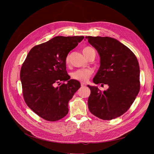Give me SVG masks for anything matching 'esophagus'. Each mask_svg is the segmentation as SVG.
I'll return each instance as SVG.
<instances>
[{
    "label": "esophagus",
    "instance_id": "34e87169",
    "mask_svg": "<svg viewBox=\"0 0 154 154\" xmlns=\"http://www.w3.org/2000/svg\"><path fill=\"white\" fill-rule=\"evenodd\" d=\"M81 86H82V87H85V86H86V84L85 83L82 82V83H81Z\"/></svg>",
    "mask_w": 154,
    "mask_h": 154
}]
</instances>
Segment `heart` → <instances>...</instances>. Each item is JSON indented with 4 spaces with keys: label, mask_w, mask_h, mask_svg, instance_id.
<instances>
[{
    "label": "heart",
    "mask_w": 154,
    "mask_h": 154,
    "mask_svg": "<svg viewBox=\"0 0 154 154\" xmlns=\"http://www.w3.org/2000/svg\"><path fill=\"white\" fill-rule=\"evenodd\" d=\"M92 48L90 47H86L83 50V53L85 55V57H88V55L89 54L90 50ZM66 64H69V57L68 56L66 58L65 60ZM93 74V70L88 68H84V69H80L74 71L72 74L71 76L72 78L74 80L80 81V82H86L88 80Z\"/></svg>",
    "instance_id": "obj_1"
}]
</instances>
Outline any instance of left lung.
<instances>
[{
  "label": "left lung",
  "instance_id": "obj_1",
  "mask_svg": "<svg viewBox=\"0 0 154 154\" xmlns=\"http://www.w3.org/2000/svg\"><path fill=\"white\" fill-rule=\"evenodd\" d=\"M85 38L100 58L93 82L108 85L103 92L97 86L88 85L91 90L88 100L89 110L103 120L119 117L128 110L140 91L138 60L127 46L115 38L90 36Z\"/></svg>",
  "mask_w": 154,
  "mask_h": 154
}]
</instances>
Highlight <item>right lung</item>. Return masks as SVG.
<instances>
[{
	"label": "right lung",
	"instance_id": "1",
	"mask_svg": "<svg viewBox=\"0 0 154 154\" xmlns=\"http://www.w3.org/2000/svg\"><path fill=\"white\" fill-rule=\"evenodd\" d=\"M83 38L55 36L29 52L20 72L23 94L27 106L41 118L55 121L68 114V102L80 88V83L70 79L65 60ZM65 81L66 84L55 86Z\"/></svg>",
	"mask_w": 154,
	"mask_h": 154
}]
</instances>
